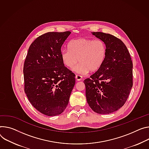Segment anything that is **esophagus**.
Masks as SVG:
<instances>
[{
	"mask_svg": "<svg viewBox=\"0 0 149 149\" xmlns=\"http://www.w3.org/2000/svg\"><path fill=\"white\" fill-rule=\"evenodd\" d=\"M82 76L81 75H76L75 76V78L77 81H81L82 79Z\"/></svg>",
	"mask_w": 149,
	"mask_h": 149,
	"instance_id": "obj_1",
	"label": "esophagus"
}]
</instances>
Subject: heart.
I'll use <instances>...</instances> for the list:
<instances>
[{"label":"heart","mask_w":149,"mask_h":149,"mask_svg":"<svg viewBox=\"0 0 149 149\" xmlns=\"http://www.w3.org/2000/svg\"><path fill=\"white\" fill-rule=\"evenodd\" d=\"M68 49L61 51L62 63L71 68L79 60V64L73 70L81 74L97 71L104 63L106 57V45L101 40L87 38L74 39L69 43Z\"/></svg>","instance_id":"heart-1"}]
</instances>
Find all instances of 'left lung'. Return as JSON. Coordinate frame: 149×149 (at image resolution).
I'll return each mask as SVG.
<instances>
[{
  "label": "left lung",
  "instance_id": "8db88e82",
  "mask_svg": "<svg viewBox=\"0 0 149 149\" xmlns=\"http://www.w3.org/2000/svg\"><path fill=\"white\" fill-rule=\"evenodd\" d=\"M107 48L104 63L84 81L86 96L91 109L99 114L118 111L126 102L132 88V62L122 40L110 34L93 32Z\"/></svg>",
  "mask_w": 149,
  "mask_h": 149
}]
</instances>
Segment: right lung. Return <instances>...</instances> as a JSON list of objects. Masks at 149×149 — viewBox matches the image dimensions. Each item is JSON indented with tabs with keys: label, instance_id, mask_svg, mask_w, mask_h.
<instances>
[{
	"label": "right lung",
	"instance_id": "obj_1",
	"mask_svg": "<svg viewBox=\"0 0 149 149\" xmlns=\"http://www.w3.org/2000/svg\"><path fill=\"white\" fill-rule=\"evenodd\" d=\"M70 31L49 32L30 45L24 65V91L31 104L47 116L62 113L75 83L62 63L61 47Z\"/></svg>",
	"mask_w": 149,
	"mask_h": 149
}]
</instances>
